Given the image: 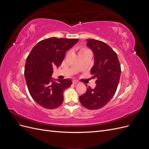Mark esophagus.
<instances>
[{
	"label": "esophagus",
	"mask_w": 149,
	"mask_h": 149,
	"mask_svg": "<svg viewBox=\"0 0 149 149\" xmlns=\"http://www.w3.org/2000/svg\"><path fill=\"white\" fill-rule=\"evenodd\" d=\"M73 83L74 84H78L79 83V81H77V80H73Z\"/></svg>",
	"instance_id": "34e87169"
}]
</instances>
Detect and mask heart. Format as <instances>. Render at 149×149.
Wrapping results in <instances>:
<instances>
[{"mask_svg": "<svg viewBox=\"0 0 149 149\" xmlns=\"http://www.w3.org/2000/svg\"><path fill=\"white\" fill-rule=\"evenodd\" d=\"M88 51H89V49H88V48H85V47H81V48H80L79 49V54H82L83 53L87 52Z\"/></svg>", "mask_w": 149, "mask_h": 149, "instance_id": "heart-1", "label": "heart"}]
</instances>
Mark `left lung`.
Returning a JSON list of instances; mask_svg holds the SVG:
<instances>
[{
	"instance_id": "left-lung-1",
	"label": "left lung",
	"mask_w": 149,
	"mask_h": 149,
	"mask_svg": "<svg viewBox=\"0 0 149 149\" xmlns=\"http://www.w3.org/2000/svg\"><path fill=\"white\" fill-rule=\"evenodd\" d=\"M86 45L94 55V65L91 74L96 78V86L94 89L88 87L79 100L87 109H98L106 105L115 94L121 73L120 65L116 53L107 43L88 39Z\"/></svg>"
}]
</instances>
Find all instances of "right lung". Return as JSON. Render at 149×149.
<instances>
[{"mask_svg": "<svg viewBox=\"0 0 149 149\" xmlns=\"http://www.w3.org/2000/svg\"><path fill=\"white\" fill-rule=\"evenodd\" d=\"M79 41L76 38L52 37L39 42L26 58L25 78L30 95L38 104L53 109L61 105L63 91L70 87L69 79H56L52 75L53 66L59 67L66 52Z\"/></svg>", "mask_w": 149, "mask_h": 149, "instance_id": "1", "label": "right lung"}]
</instances>
